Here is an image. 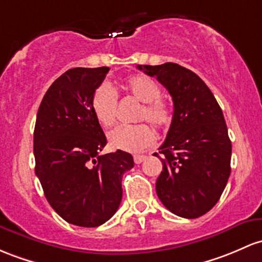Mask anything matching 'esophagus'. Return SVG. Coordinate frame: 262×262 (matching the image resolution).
<instances>
[{
  "mask_svg": "<svg viewBox=\"0 0 262 262\" xmlns=\"http://www.w3.org/2000/svg\"><path fill=\"white\" fill-rule=\"evenodd\" d=\"M145 158V155H134V163L140 164L142 162H144Z\"/></svg>",
  "mask_w": 262,
  "mask_h": 262,
  "instance_id": "esophagus-1",
  "label": "esophagus"
}]
</instances>
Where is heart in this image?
I'll list each match as a JSON object with an SVG mask.
<instances>
[{
	"label": "heart",
	"mask_w": 262,
	"mask_h": 262,
	"mask_svg": "<svg viewBox=\"0 0 262 262\" xmlns=\"http://www.w3.org/2000/svg\"><path fill=\"white\" fill-rule=\"evenodd\" d=\"M126 93L138 102L143 103L137 113V122L148 120L154 128L166 129L171 124L173 112L170 105L163 100L162 87L157 80L148 76H134L125 83ZM118 96L117 92L108 83H102L94 89L91 98L92 111L98 123L109 128L116 120ZM155 134L153 129L145 123L136 125H122L108 134L109 145L113 149L129 153H138L153 144Z\"/></svg>",
	"instance_id": "1"
}]
</instances>
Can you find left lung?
Segmentation results:
<instances>
[{
  "label": "left lung",
  "mask_w": 262,
  "mask_h": 262,
  "mask_svg": "<svg viewBox=\"0 0 262 262\" xmlns=\"http://www.w3.org/2000/svg\"><path fill=\"white\" fill-rule=\"evenodd\" d=\"M168 89L174 114L165 142L155 157L163 171L157 179L158 198L168 210L195 219L220 199L230 171L231 142L223 111L198 74L177 63L138 66Z\"/></svg>",
  "instance_id": "obj_1"
}]
</instances>
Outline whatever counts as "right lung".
I'll use <instances>...</instances> for the list:
<instances>
[{
    "mask_svg": "<svg viewBox=\"0 0 262 262\" xmlns=\"http://www.w3.org/2000/svg\"><path fill=\"white\" fill-rule=\"evenodd\" d=\"M109 68H72L52 83L36 118L33 154L46 199L67 223L96 228L116 214L122 178L134 166L129 153L100 154L103 129L92 111L94 89Z\"/></svg>",
    "mask_w": 262,
    "mask_h": 262,
    "instance_id": "obj_1",
    "label": "right lung"
}]
</instances>
